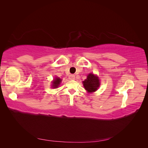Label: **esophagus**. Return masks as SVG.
<instances>
[{"label": "esophagus", "mask_w": 148, "mask_h": 148, "mask_svg": "<svg viewBox=\"0 0 148 148\" xmlns=\"http://www.w3.org/2000/svg\"><path fill=\"white\" fill-rule=\"evenodd\" d=\"M75 76L74 75H70L69 76V79L70 80H73L75 79Z\"/></svg>", "instance_id": "1"}]
</instances>
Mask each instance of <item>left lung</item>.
Instances as JSON below:
<instances>
[{"label": "left lung", "mask_w": 148, "mask_h": 148, "mask_svg": "<svg viewBox=\"0 0 148 148\" xmlns=\"http://www.w3.org/2000/svg\"><path fill=\"white\" fill-rule=\"evenodd\" d=\"M99 79L97 77L92 73L88 75L87 78L83 82V86L88 92H92L96 91L99 88L100 83Z\"/></svg>", "instance_id": "obj_1"}]
</instances>
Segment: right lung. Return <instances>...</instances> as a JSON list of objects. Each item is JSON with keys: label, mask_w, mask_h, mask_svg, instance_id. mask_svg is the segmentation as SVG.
<instances>
[{"label": "right lung", "mask_w": 148, "mask_h": 148, "mask_svg": "<svg viewBox=\"0 0 148 148\" xmlns=\"http://www.w3.org/2000/svg\"><path fill=\"white\" fill-rule=\"evenodd\" d=\"M62 82V80H61V79L60 78H58V77H56V78H55V79H53V82H52V87L53 88H57L58 86H59V84H60V82Z\"/></svg>", "instance_id": "obj_1"}]
</instances>
